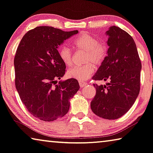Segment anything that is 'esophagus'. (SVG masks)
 <instances>
[{"instance_id": "obj_1", "label": "esophagus", "mask_w": 153, "mask_h": 153, "mask_svg": "<svg viewBox=\"0 0 153 153\" xmlns=\"http://www.w3.org/2000/svg\"><path fill=\"white\" fill-rule=\"evenodd\" d=\"M86 82H82V81H79V86L81 87V88H83V87L85 86L86 85Z\"/></svg>"}]
</instances>
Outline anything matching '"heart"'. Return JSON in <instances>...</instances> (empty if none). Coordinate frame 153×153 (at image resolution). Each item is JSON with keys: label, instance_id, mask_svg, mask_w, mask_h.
<instances>
[{"label": "heart", "instance_id": "b5f03b06", "mask_svg": "<svg viewBox=\"0 0 153 153\" xmlns=\"http://www.w3.org/2000/svg\"><path fill=\"white\" fill-rule=\"evenodd\" d=\"M77 49L86 52L84 62L86 64L77 65L68 70L67 76L79 81L87 79L94 71V66L102 64L108 54V46L104 42H99L97 39L88 33H82L72 41ZM59 56L67 67L71 66L74 55L70 48L63 46L59 50Z\"/></svg>", "mask_w": 153, "mask_h": 153}]
</instances>
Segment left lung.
Listing matches in <instances>:
<instances>
[{
  "instance_id": "1",
  "label": "left lung",
  "mask_w": 153,
  "mask_h": 153,
  "mask_svg": "<svg viewBox=\"0 0 153 153\" xmlns=\"http://www.w3.org/2000/svg\"><path fill=\"white\" fill-rule=\"evenodd\" d=\"M106 34L108 56L93 79L110 82L106 85L94 84L96 94L91 108L99 117L114 120L127 113L136 100L142 64L136 45L129 33L113 26Z\"/></svg>"
}]
</instances>
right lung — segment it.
<instances>
[{
    "instance_id": "add662e5",
    "label": "right lung",
    "mask_w": 153,
    "mask_h": 153,
    "mask_svg": "<svg viewBox=\"0 0 153 153\" xmlns=\"http://www.w3.org/2000/svg\"><path fill=\"white\" fill-rule=\"evenodd\" d=\"M78 33L37 26L22 39L14 58L15 84L22 102L31 114L53 121L69 111V99L79 88L77 79L57 83L65 74L58 47Z\"/></svg>"
}]
</instances>
